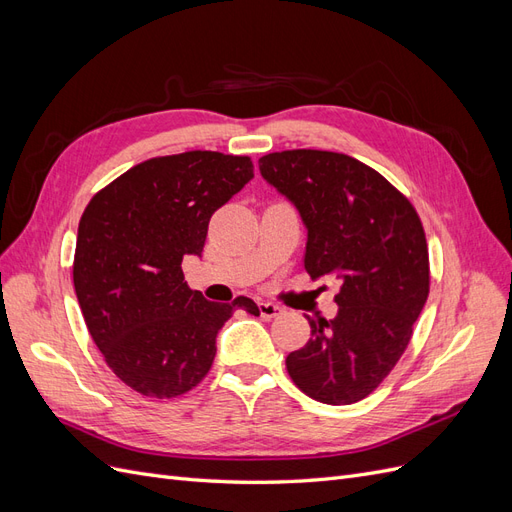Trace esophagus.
<instances>
[{"mask_svg": "<svg viewBox=\"0 0 512 512\" xmlns=\"http://www.w3.org/2000/svg\"><path fill=\"white\" fill-rule=\"evenodd\" d=\"M258 309H260V316H262V318H267V320L275 318L277 314H282V307H280V305H275V303H269V301H262V303H258Z\"/></svg>", "mask_w": 512, "mask_h": 512, "instance_id": "obj_1", "label": "esophagus"}]
</instances>
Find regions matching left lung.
<instances>
[{
	"instance_id": "left-lung-1",
	"label": "left lung",
	"mask_w": 512,
	"mask_h": 512,
	"mask_svg": "<svg viewBox=\"0 0 512 512\" xmlns=\"http://www.w3.org/2000/svg\"><path fill=\"white\" fill-rule=\"evenodd\" d=\"M258 166L301 215L305 271L342 282L335 318L305 316L312 337L286 356L288 374L322 404H354L389 376L425 307L423 224L404 194L346 153L292 149Z\"/></svg>"
}]
</instances>
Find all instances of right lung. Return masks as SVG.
<instances>
[{
	"label": "right lung",
	"mask_w": 512,
	"mask_h": 512,
	"mask_svg": "<svg viewBox=\"0 0 512 512\" xmlns=\"http://www.w3.org/2000/svg\"><path fill=\"white\" fill-rule=\"evenodd\" d=\"M254 179L252 160L185 151L132 166L87 205L74 252V290L98 350L130 389L177 397L207 376L215 337L235 309L185 284L211 215Z\"/></svg>",
	"instance_id": "right-lung-1"
}]
</instances>
